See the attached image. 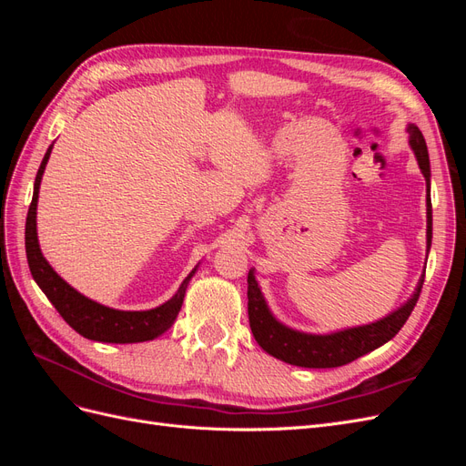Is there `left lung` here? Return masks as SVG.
<instances>
[{
    "label": "left lung",
    "instance_id": "left-lung-1",
    "mask_svg": "<svg viewBox=\"0 0 466 466\" xmlns=\"http://www.w3.org/2000/svg\"><path fill=\"white\" fill-rule=\"evenodd\" d=\"M408 132V146L412 147L416 161L420 165V171L426 178V218H428V229H426V250L431 248V198H430V155L426 139L421 136L416 124L406 126ZM426 270L421 272L418 286L410 299L402 303L399 309H394L387 317L379 319L370 324H361V327H350L344 330H336L329 334H311L301 332L286 327L284 322H279L268 307L264 295L260 291V286L255 276V268L248 270V322L250 330L258 346L266 351V354L274 356L276 360H281L298 368H309V370H327V368H340L350 361H354L370 351L377 350L379 346L387 344L399 334L406 319L414 311V305L420 298L421 284H424Z\"/></svg>",
    "mask_w": 466,
    "mask_h": 466
}]
</instances>
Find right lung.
<instances>
[{
	"label": "right lung",
	"instance_id": "obj_1",
	"mask_svg": "<svg viewBox=\"0 0 466 466\" xmlns=\"http://www.w3.org/2000/svg\"><path fill=\"white\" fill-rule=\"evenodd\" d=\"M54 144L45 153L38 173L35 178V192L33 202L26 214L25 225V248H26V260H29L31 274L38 288L45 291L48 301L56 307L64 320L79 332L83 338H89L95 342H108V344H136V342H147L153 338L161 336L173 327V322L180 311L182 301H185V293L188 288V281L198 270V266L185 278L177 293L171 299L163 305L147 309V311H120V309H112L106 305L96 303L86 295L79 293L72 288L67 281L56 274L54 268L48 264L38 245V233H36V206H38V190L42 175H45L46 163L50 159Z\"/></svg>",
	"mask_w": 466,
	"mask_h": 466
}]
</instances>
